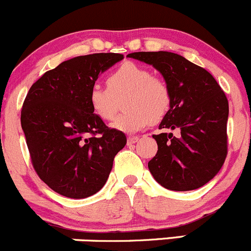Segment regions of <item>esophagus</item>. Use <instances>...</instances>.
Returning <instances> with one entry per match:
<instances>
[{
    "mask_svg": "<svg viewBox=\"0 0 251 251\" xmlns=\"http://www.w3.org/2000/svg\"><path fill=\"white\" fill-rule=\"evenodd\" d=\"M138 140H139L138 136H129V138H128V145H133V144H135Z\"/></svg>",
    "mask_w": 251,
    "mask_h": 251,
    "instance_id": "esophagus-1",
    "label": "esophagus"
}]
</instances>
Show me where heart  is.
<instances>
[{
	"mask_svg": "<svg viewBox=\"0 0 251 251\" xmlns=\"http://www.w3.org/2000/svg\"><path fill=\"white\" fill-rule=\"evenodd\" d=\"M107 86L93 85L89 103L93 112L102 121H111L116 112V98L126 95L125 115L112 123L117 130L135 133L151 123L162 120L171 107V89L163 79L153 76L150 69L126 62L108 75Z\"/></svg>",
	"mask_w": 251,
	"mask_h": 251,
	"instance_id": "heart-1",
	"label": "heart"
}]
</instances>
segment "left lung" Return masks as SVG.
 Returning a JSON list of instances; mask_svg holds the SVG:
<instances>
[{
	"mask_svg": "<svg viewBox=\"0 0 251 251\" xmlns=\"http://www.w3.org/2000/svg\"><path fill=\"white\" fill-rule=\"evenodd\" d=\"M128 57L151 64L171 89V107L152 135L157 153L148 166L166 189L187 192L218 173L227 156L228 100L216 79L201 67L173 52H133Z\"/></svg>",
	"mask_w": 251,
	"mask_h": 251,
	"instance_id": "1",
	"label": "left lung"
}]
</instances>
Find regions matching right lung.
Here are the masks:
<instances>
[{
	"label": "right lung",
	"instance_id": "obj_1",
	"mask_svg": "<svg viewBox=\"0 0 251 251\" xmlns=\"http://www.w3.org/2000/svg\"><path fill=\"white\" fill-rule=\"evenodd\" d=\"M121 53H93L62 62L31 85L22 108L34 170L52 190L83 199L105 185L126 134L93 112L89 91Z\"/></svg>",
	"mask_w": 251,
	"mask_h": 251
}]
</instances>
